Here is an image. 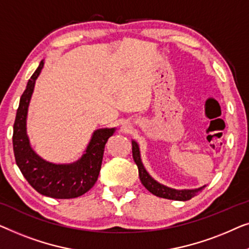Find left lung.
I'll list each match as a JSON object with an SVG mask.
<instances>
[{
  "label": "left lung",
  "instance_id": "left-lung-1",
  "mask_svg": "<svg viewBox=\"0 0 249 249\" xmlns=\"http://www.w3.org/2000/svg\"><path fill=\"white\" fill-rule=\"evenodd\" d=\"M132 153L133 159H134L136 166L139 168L140 180H141L143 186L153 195L159 196V197L162 198L175 199V201H188V199H191L192 197L197 195L205 187L203 186L199 188H195V190H175V188L164 186V185L153 179L148 174V171L145 170V168L141 161V156H140L139 144L135 141H132Z\"/></svg>",
  "mask_w": 249,
  "mask_h": 249
}]
</instances>
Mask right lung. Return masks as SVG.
<instances>
[{"label":"right lung","mask_w":249,"mask_h":249,"mask_svg":"<svg viewBox=\"0 0 249 249\" xmlns=\"http://www.w3.org/2000/svg\"><path fill=\"white\" fill-rule=\"evenodd\" d=\"M43 66L44 61H41L20 98L12 138L16 162L23 177L38 193L53 198L79 197L87 193L97 181L105 145L114 134L115 128L94 131L85 153L73 163L56 164L40 158L31 148L27 135V114L35 82Z\"/></svg>","instance_id":"1"}]
</instances>
